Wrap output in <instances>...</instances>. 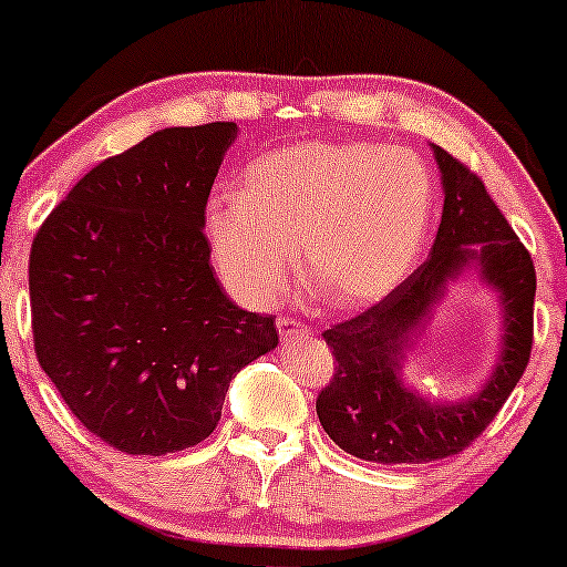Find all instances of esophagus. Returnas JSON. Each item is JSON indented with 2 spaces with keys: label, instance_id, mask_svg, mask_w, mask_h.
<instances>
[{
  "label": "esophagus",
  "instance_id": "esophagus-1",
  "mask_svg": "<svg viewBox=\"0 0 567 567\" xmlns=\"http://www.w3.org/2000/svg\"><path fill=\"white\" fill-rule=\"evenodd\" d=\"M276 328H278V336H281L284 340H289V338H305V336H312V330H309L307 324H301V322H297V320H291V317H278Z\"/></svg>",
  "mask_w": 567,
  "mask_h": 567
}]
</instances>
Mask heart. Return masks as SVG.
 <instances>
[{"mask_svg": "<svg viewBox=\"0 0 567 567\" xmlns=\"http://www.w3.org/2000/svg\"><path fill=\"white\" fill-rule=\"evenodd\" d=\"M431 200V175L413 152L299 142L252 159L237 193L208 204L204 227L216 268L243 297L281 299L301 252L312 299L355 312L405 281Z\"/></svg>", "mask_w": 567, "mask_h": 567, "instance_id": "obj_1", "label": "heart"}]
</instances>
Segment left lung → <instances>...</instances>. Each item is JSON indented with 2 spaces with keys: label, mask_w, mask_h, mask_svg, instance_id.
<instances>
[{
  "label": "left lung",
  "mask_w": 567,
  "mask_h": 567,
  "mask_svg": "<svg viewBox=\"0 0 567 567\" xmlns=\"http://www.w3.org/2000/svg\"><path fill=\"white\" fill-rule=\"evenodd\" d=\"M444 212L431 258L353 320L322 332L336 374L317 398V417L343 452L379 464H423L470 446L514 392L532 353L537 274L483 181L431 144ZM475 272L496 291L504 315L492 377L470 399L429 401L401 377V363L430 321L447 284Z\"/></svg>",
  "instance_id": "1"
}]
</instances>
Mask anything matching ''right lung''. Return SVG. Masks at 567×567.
I'll list each match as a JSON object with an SVG mask.
<instances>
[{
	"instance_id": "obj_1",
	"label": "right lung",
	"mask_w": 567,
	"mask_h": 567,
	"mask_svg": "<svg viewBox=\"0 0 567 567\" xmlns=\"http://www.w3.org/2000/svg\"><path fill=\"white\" fill-rule=\"evenodd\" d=\"M237 131H154L92 167L33 239L38 363L118 452L200 444L237 371L278 346L274 315L239 309L208 262L206 200Z\"/></svg>"
}]
</instances>
